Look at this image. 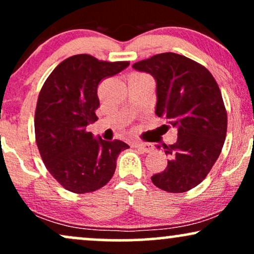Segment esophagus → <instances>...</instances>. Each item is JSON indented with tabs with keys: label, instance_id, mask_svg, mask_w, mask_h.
<instances>
[{
	"label": "esophagus",
	"instance_id": "obj_1",
	"mask_svg": "<svg viewBox=\"0 0 254 254\" xmlns=\"http://www.w3.org/2000/svg\"><path fill=\"white\" fill-rule=\"evenodd\" d=\"M134 147L143 151V152H152L153 151V145L150 143H136L134 144Z\"/></svg>",
	"mask_w": 254,
	"mask_h": 254
}]
</instances>
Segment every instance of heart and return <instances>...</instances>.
Listing matches in <instances>:
<instances>
[{
    "instance_id": "obj_1",
    "label": "heart",
    "mask_w": 254,
    "mask_h": 254,
    "mask_svg": "<svg viewBox=\"0 0 254 254\" xmlns=\"http://www.w3.org/2000/svg\"><path fill=\"white\" fill-rule=\"evenodd\" d=\"M133 75H136V76H146V75H144V73H133Z\"/></svg>"
}]
</instances>
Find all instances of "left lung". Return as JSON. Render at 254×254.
Here are the masks:
<instances>
[{"instance_id": "1", "label": "left lung", "mask_w": 254, "mask_h": 254, "mask_svg": "<svg viewBox=\"0 0 254 254\" xmlns=\"http://www.w3.org/2000/svg\"><path fill=\"white\" fill-rule=\"evenodd\" d=\"M132 66L155 77L156 115L178 130L177 142L163 145L168 166L151 181L171 193L191 190L206 178L225 142L227 112L219 86L204 65L175 53L158 54Z\"/></svg>"}]
</instances>
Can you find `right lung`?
Here are the masks:
<instances>
[{
  "label": "right lung",
  "mask_w": 254,
  "mask_h": 254,
  "mask_svg": "<svg viewBox=\"0 0 254 254\" xmlns=\"http://www.w3.org/2000/svg\"><path fill=\"white\" fill-rule=\"evenodd\" d=\"M129 64L73 55L42 86L35 111L36 144L47 170L65 190L81 194L103 188L114 176L121 151L130 147L118 139H96L86 130L98 120L99 83Z\"/></svg>",
  "instance_id": "add662e5"
}]
</instances>
